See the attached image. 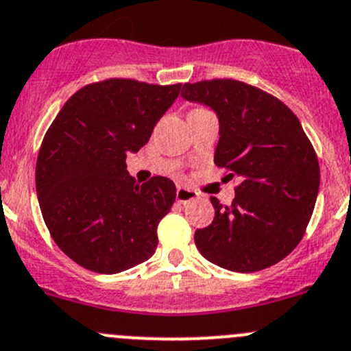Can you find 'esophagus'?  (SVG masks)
I'll return each instance as SVG.
<instances>
[{"mask_svg":"<svg viewBox=\"0 0 351 351\" xmlns=\"http://www.w3.org/2000/svg\"><path fill=\"white\" fill-rule=\"evenodd\" d=\"M197 197H199V193L193 192V190L190 189H185V186H178V189H176V202L189 204L192 202V200H195Z\"/></svg>","mask_w":351,"mask_h":351,"instance_id":"1","label":"esophagus"}]
</instances>
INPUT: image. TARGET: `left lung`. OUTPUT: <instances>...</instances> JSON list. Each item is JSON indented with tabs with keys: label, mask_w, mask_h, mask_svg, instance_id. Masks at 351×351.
Listing matches in <instances>:
<instances>
[{
	"label": "left lung",
	"mask_w": 351,
	"mask_h": 351,
	"mask_svg": "<svg viewBox=\"0 0 351 351\" xmlns=\"http://www.w3.org/2000/svg\"><path fill=\"white\" fill-rule=\"evenodd\" d=\"M182 97L213 108L219 120L214 152L234 199L210 197L214 219L195 231L200 254L234 273L274 266L304 238L321 182L319 161L293 111L266 90L231 78L185 84Z\"/></svg>",
	"instance_id": "left-lung-1"
}]
</instances>
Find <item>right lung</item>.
<instances>
[{
	"label": "right lung",
	"mask_w": 351,
	"mask_h": 351,
	"mask_svg": "<svg viewBox=\"0 0 351 351\" xmlns=\"http://www.w3.org/2000/svg\"><path fill=\"white\" fill-rule=\"evenodd\" d=\"M182 84L108 78L85 85L47 128L36 165L40 213L58 247L85 269L117 274L147 261L158 224L176 199L175 183L138 185L128 152L151 138Z\"/></svg>",
	"instance_id": "1"
}]
</instances>
